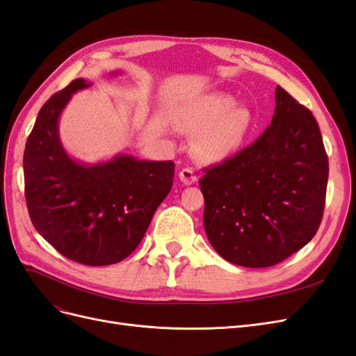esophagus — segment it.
<instances>
[{"mask_svg": "<svg viewBox=\"0 0 356 356\" xmlns=\"http://www.w3.org/2000/svg\"><path fill=\"white\" fill-rule=\"evenodd\" d=\"M179 181L182 182L184 186H191L195 184V182H197V177L195 175V172H193L190 168H184L181 172H179Z\"/></svg>", "mask_w": 356, "mask_h": 356, "instance_id": "esophagus-1", "label": "esophagus"}]
</instances>
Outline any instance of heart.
Here are the masks:
<instances>
[{"mask_svg": "<svg viewBox=\"0 0 356 356\" xmlns=\"http://www.w3.org/2000/svg\"><path fill=\"white\" fill-rule=\"evenodd\" d=\"M186 124L190 132L202 135L199 149L204 159L222 160L245 144L252 131L254 115L245 106H236L232 96L212 93L190 106Z\"/></svg>", "mask_w": 356, "mask_h": 356, "instance_id": "heart-1", "label": "heart"}]
</instances>
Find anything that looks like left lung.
I'll return each mask as SVG.
<instances>
[{
	"mask_svg": "<svg viewBox=\"0 0 356 356\" xmlns=\"http://www.w3.org/2000/svg\"><path fill=\"white\" fill-rule=\"evenodd\" d=\"M275 99L264 134L199 181L209 243L243 267H270L301 250L325 207L328 157L315 117L281 86Z\"/></svg>",
	"mask_w": 356,
	"mask_h": 356,
	"instance_id": "8db88e82",
	"label": "left lung"
}]
</instances>
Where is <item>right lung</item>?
<instances>
[{
  "instance_id": "add662e5",
  "label": "right lung",
  "mask_w": 356,
  "mask_h": 356,
  "mask_svg": "<svg viewBox=\"0 0 356 356\" xmlns=\"http://www.w3.org/2000/svg\"><path fill=\"white\" fill-rule=\"evenodd\" d=\"M120 71L111 72V75ZM83 79L42 105L24 154L25 196L35 230L58 252L86 266H108L131 255L174 182V161L117 154L98 163L71 157L59 118Z\"/></svg>"
}]
</instances>
